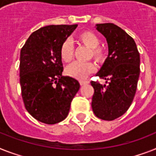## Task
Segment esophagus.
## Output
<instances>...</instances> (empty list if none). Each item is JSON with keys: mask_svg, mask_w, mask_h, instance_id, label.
I'll list each match as a JSON object with an SVG mask.
<instances>
[{"mask_svg": "<svg viewBox=\"0 0 156 156\" xmlns=\"http://www.w3.org/2000/svg\"><path fill=\"white\" fill-rule=\"evenodd\" d=\"M79 83H80V85L82 86V85H84V84H87V83H89V81H87V80H80Z\"/></svg>", "mask_w": 156, "mask_h": 156, "instance_id": "1", "label": "esophagus"}]
</instances>
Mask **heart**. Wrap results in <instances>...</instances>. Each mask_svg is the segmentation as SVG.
Here are the masks:
<instances>
[{"label": "heart", "mask_w": 156, "mask_h": 156, "mask_svg": "<svg viewBox=\"0 0 156 156\" xmlns=\"http://www.w3.org/2000/svg\"><path fill=\"white\" fill-rule=\"evenodd\" d=\"M80 43L92 48L91 56L96 62L103 63L106 59L107 52L104 48L100 46V40L99 37L92 31H83L77 36ZM75 46L72 40L68 38L60 46V57L64 62H69L74 56ZM96 71V65L92 62L75 61L67 67L66 73L70 76L78 80L86 79L90 74Z\"/></svg>", "instance_id": "obj_1"}]
</instances>
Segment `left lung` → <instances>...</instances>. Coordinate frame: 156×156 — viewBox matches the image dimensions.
<instances>
[{
  "mask_svg": "<svg viewBox=\"0 0 156 156\" xmlns=\"http://www.w3.org/2000/svg\"><path fill=\"white\" fill-rule=\"evenodd\" d=\"M106 37L108 56L97 76L106 84L92 81L94 88L92 108L104 120H114L129 108L136 95L140 73V53L136 42L121 28L112 23L96 24Z\"/></svg>",
  "mask_w": 156,
  "mask_h": 156,
  "instance_id": "left-lung-1",
  "label": "left lung"
}]
</instances>
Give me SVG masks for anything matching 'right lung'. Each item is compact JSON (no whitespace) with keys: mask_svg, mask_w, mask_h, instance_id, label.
<instances>
[{"mask_svg":"<svg viewBox=\"0 0 156 156\" xmlns=\"http://www.w3.org/2000/svg\"><path fill=\"white\" fill-rule=\"evenodd\" d=\"M77 24L48 25L33 32L20 50V83L28 112L38 121L64 120L80 89L79 82L62 76L60 46Z\"/></svg>","mask_w":156,"mask_h":156,"instance_id":"add662e5","label":"right lung"}]
</instances>
